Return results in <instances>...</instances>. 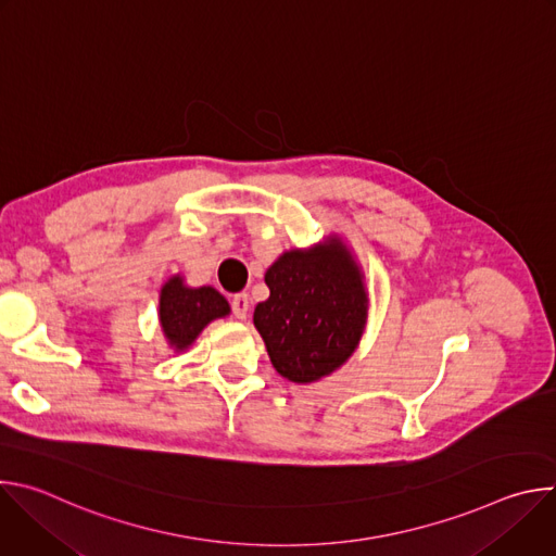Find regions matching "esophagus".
I'll return each mask as SVG.
<instances>
[{
  "label": "esophagus",
  "mask_w": 556,
  "mask_h": 556,
  "mask_svg": "<svg viewBox=\"0 0 556 556\" xmlns=\"http://www.w3.org/2000/svg\"><path fill=\"white\" fill-rule=\"evenodd\" d=\"M249 309H251V296L247 292H240V294L232 296V312H235L237 319H247Z\"/></svg>",
  "instance_id": "34e87169"
}]
</instances>
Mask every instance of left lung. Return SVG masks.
Returning <instances> with one entry per match:
<instances>
[{"instance_id": "8db88e82", "label": "left lung", "mask_w": 556, "mask_h": 556, "mask_svg": "<svg viewBox=\"0 0 556 556\" xmlns=\"http://www.w3.org/2000/svg\"><path fill=\"white\" fill-rule=\"evenodd\" d=\"M264 279L270 296L257 303L253 324L277 374L309 384L343 367L369 309L365 275L343 237L283 251Z\"/></svg>"}]
</instances>
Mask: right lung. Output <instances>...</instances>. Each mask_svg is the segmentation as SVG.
<instances>
[{"label":"right lung","mask_w":556,"mask_h":556,"mask_svg":"<svg viewBox=\"0 0 556 556\" xmlns=\"http://www.w3.org/2000/svg\"><path fill=\"white\" fill-rule=\"evenodd\" d=\"M230 314V305L213 286L191 288L182 275L169 277L161 288L157 299V319L167 345L180 354L187 352L202 330Z\"/></svg>","instance_id":"1"}]
</instances>
